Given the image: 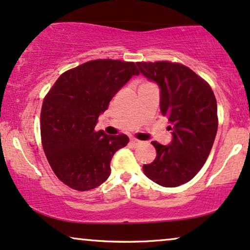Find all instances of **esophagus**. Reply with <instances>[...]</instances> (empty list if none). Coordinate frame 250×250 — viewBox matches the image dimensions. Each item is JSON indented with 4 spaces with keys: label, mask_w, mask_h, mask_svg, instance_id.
<instances>
[{
    "label": "esophagus",
    "mask_w": 250,
    "mask_h": 250,
    "mask_svg": "<svg viewBox=\"0 0 250 250\" xmlns=\"http://www.w3.org/2000/svg\"><path fill=\"white\" fill-rule=\"evenodd\" d=\"M130 142L132 144H134V146H140V145H142L143 144V142L142 141H140V140H137V138H130Z\"/></svg>",
    "instance_id": "34e87169"
}]
</instances>
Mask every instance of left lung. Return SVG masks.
<instances>
[{"instance_id":"obj_1","label":"left lung","mask_w":250,"mask_h":250,"mask_svg":"<svg viewBox=\"0 0 250 250\" xmlns=\"http://www.w3.org/2000/svg\"><path fill=\"white\" fill-rule=\"evenodd\" d=\"M140 71L160 86V110L173 127L169 145L153 141L156 159L143 165L148 179L163 187H178L194 178L212 148L218 129L217 100L201 76L181 63L137 62Z\"/></svg>"}]
</instances>
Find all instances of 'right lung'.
I'll return each mask as SVG.
<instances>
[{"label":"right lung","instance_id":"obj_1","mask_svg":"<svg viewBox=\"0 0 250 250\" xmlns=\"http://www.w3.org/2000/svg\"><path fill=\"white\" fill-rule=\"evenodd\" d=\"M138 74L134 62L93 60L63 72L45 96L41 144L53 172L68 187L86 191L109 176L110 160L129 138L94 128L115 93Z\"/></svg>","mask_w":250,"mask_h":250}]
</instances>
